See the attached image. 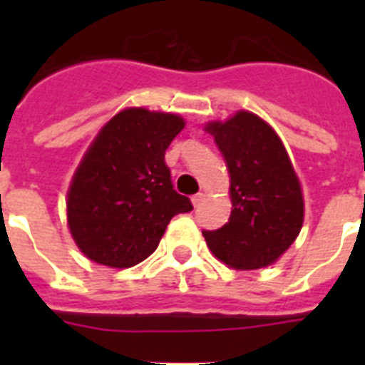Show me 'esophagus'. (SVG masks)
<instances>
[{
  "label": "esophagus",
  "instance_id": "obj_1",
  "mask_svg": "<svg viewBox=\"0 0 365 365\" xmlns=\"http://www.w3.org/2000/svg\"><path fill=\"white\" fill-rule=\"evenodd\" d=\"M202 201H205V193H195L192 197V205L197 208V206L202 205Z\"/></svg>",
  "mask_w": 365,
  "mask_h": 365
}]
</instances>
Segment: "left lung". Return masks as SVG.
I'll list each match as a JSON object with an SVG mask.
<instances>
[{
  "label": "left lung",
  "instance_id": "8db88e82",
  "mask_svg": "<svg viewBox=\"0 0 365 365\" xmlns=\"http://www.w3.org/2000/svg\"><path fill=\"white\" fill-rule=\"evenodd\" d=\"M206 131L230 173L232 212L227 225L202 230L214 256L237 270L272 265L294 243L303 225V195L276 131L248 111Z\"/></svg>",
  "mask_w": 365,
  "mask_h": 365
}]
</instances>
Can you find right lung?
Here are the masks:
<instances>
[{
    "instance_id": "right-lung-1",
    "label": "right lung",
    "mask_w": 365,
    "mask_h": 365,
    "mask_svg": "<svg viewBox=\"0 0 365 365\" xmlns=\"http://www.w3.org/2000/svg\"><path fill=\"white\" fill-rule=\"evenodd\" d=\"M185 120L143 108L100 130L67 192L73 240L100 265L128 269L155 252L173 215L193 210L173 190L164 153Z\"/></svg>"
}]
</instances>
